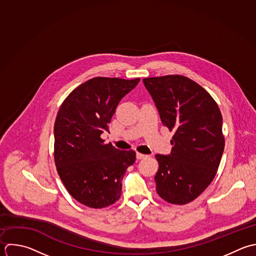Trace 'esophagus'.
Instances as JSON below:
<instances>
[{
    "instance_id": "esophagus-1",
    "label": "esophagus",
    "mask_w": 256,
    "mask_h": 256,
    "mask_svg": "<svg viewBox=\"0 0 256 256\" xmlns=\"http://www.w3.org/2000/svg\"><path fill=\"white\" fill-rule=\"evenodd\" d=\"M146 156H146V154L136 152V158H138V160H142V158H146Z\"/></svg>"
}]
</instances>
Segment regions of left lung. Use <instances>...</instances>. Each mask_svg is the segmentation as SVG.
Wrapping results in <instances>:
<instances>
[{
	"instance_id": "8db88e82",
	"label": "left lung",
	"mask_w": 256,
	"mask_h": 256,
	"mask_svg": "<svg viewBox=\"0 0 256 256\" xmlns=\"http://www.w3.org/2000/svg\"><path fill=\"white\" fill-rule=\"evenodd\" d=\"M162 122L174 134L170 154H156V192L166 202L186 204L214 180L224 150L222 116L212 96L184 76L142 80Z\"/></svg>"
}]
</instances>
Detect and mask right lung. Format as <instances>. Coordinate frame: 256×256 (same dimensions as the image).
<instances>
[{
    "mask_svg": "<svg viewBox=\"0 0 256 256\" xmlns=\"http://www.w3.org/2000/svg\"><path fill=\"white\" fill-rule=\"evenodd\" d=\"M140 80L94 78L74 88L58 110L54 126L56 170L70 194L84 206L102 208L120 196L136 152L104 144L100 134L108 132L118 102Z\"/></svg>",
    "mask_w": 256,
    "mask_h": 256,
    "instance_id": "1",
    "label": "right lung"
}]
</instances>
